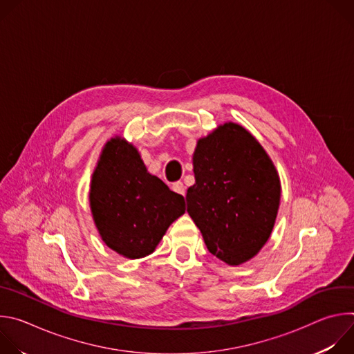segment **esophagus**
<instances>
[{
    "instance_id": "esophagus-1",
    "label": "esophagus",
    "mask_w": 354,
    "mask_h": 354,
    "mask_svg": "<svg viewBox=\"0 0 354 354\" xmlns=\"http://www.w3.org/2000/svg\"><path fill=\"white\" fill-rule=\"evenodd\" d=\"M172 190L179 193V194H182V196H185V193H186V187H185V185L182 182H175L172 185Z\"/></svg>"
}]
</instances>
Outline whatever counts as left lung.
Instances as JSON below:
<instances>
[{"label": "left lung", "instance_id": "obj_1", "mask_svg": "<svg viewBox=\"0 0 354 354\" xmlns=\"http://www.w3.org/2000/svg\"><path fill=\"white\" fill-rule=\"evenodd\" d=\"M187 213L220 261L238 266L268 242L280 205V179L259 141L224 123L197 141Z\"/></svg>", "mask_w": 354, "mask_h": 354}]
</instances>
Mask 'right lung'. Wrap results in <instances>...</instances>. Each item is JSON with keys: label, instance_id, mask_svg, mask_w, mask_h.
<instances>
[{"label": "right lung", "instance_id": "add662e5", "mask_svg": "<svg viewBox=\"0 0 354 354\" xmlns=\"http://www.w3.org/2000/svg\"><path fill=\"white\" fill-rule=\"evenodd\" d=\"M89 205L102 241L119 255L140 259L153 254L168 227L185 213V198L147 172L137 148L111 138L99 157Z\"/></svg>", "mask_w": 354, "mask_h": 354}]
</instances>
